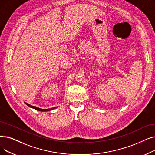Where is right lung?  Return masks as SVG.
<instances>
[{
  "mask_svg": "<svg viewBox=\"0 0 155 155\" xmlns=\"http://www.w3.org/2000/svg\"><path fill=\"white\" fill-rule=\"evenodd\" d=\"M25 103L26 105H27L28 106H29L30 107H31V108H33V109H35V110H37V111H48L52 110H54V109H56V108H57V107H52V108H49V109H41V108H39V107H36V106H31V105L28 104L27 103H25Z\"/></svg>",
  "mask_w": 155,
  "mask_h": 155,
  "instance_id": "1",
  "label": "right lung"
}]
</instances>
